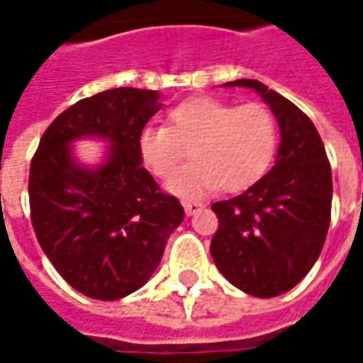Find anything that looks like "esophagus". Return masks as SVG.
Masks as SVG:
<instances>
[{
  "label": "esophagus",
  "mask_w": 363,
  "mask_h": 363,
  "mask_svg": "<svg viewBox=\"0 0 363 363\" xmlns=\"http://www.w3.org/2000/svg\"><path fill=\"white\" fill-rule=\"evenodd\" d=\"M182 206H184V213H186V216H194V213H198L204 208L200 202H184Z\"/></svg>",
  "instance_id": "34e87169"
}]
</instances>
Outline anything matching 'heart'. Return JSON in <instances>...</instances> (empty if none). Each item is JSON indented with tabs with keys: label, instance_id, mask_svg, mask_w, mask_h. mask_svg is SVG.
Segmentation results:
<instances>
[{
	"label": "heart",
	"instance_id": "b5f03b06",
	"mask_svg": "<svg viewBox=\"0 0 363 363\" xmlns=\"http://www.w3.org/2000/svg\"><path fill=\"white\" fill-rule=\"evenodd\" d=\"M276 143V120L262 104L235 106L196 96L177 104L165 128H143L138 150L143 165L167 179L189 147L192 161L167 182V189L181 198H198L218 186L225 192L249 189L268 171Z\"/></svg>",
	"mask_w": 363,
	"mask_h": 363
}]
</instances>
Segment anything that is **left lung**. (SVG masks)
Segmentation results:
<instances>
[{
	"mask_svg": "<svg viewBox=\"0 0 363 363\" xmlns=\"http://www.w3.org/2000/svg\"><path fill=\"white\" fill-rule=\"evenodd\" d=\"M225 87L257 91L280 126L276 163L243 194L212 204L220 228L210 245L216 267L235 288L276 297L296 288L319 259L333 202L327 151L307 114L257 79Z\"/></svg>",
	"mask_w": 363,
	"mask_h": 363,
	"instance_id": "obj_1",
	"label": "left lung"
}]
</instances>
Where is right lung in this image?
<instances>
[{"label":"right lung","mask_w":363,"mask_h":363,"mask_svg":"<svg viewBox=\"0 0 363 363\" xmlns=\"http://www.w3.org/2000/svg\"><path fill=\"white\" fill-rule=\"evenodd\" d=\"M157 91L116 87L60 114L38 143L30 173V220L44 255L83 296L112 301L140 289L184 220L179 200L142 167L138 138L161 108ZM79 139L109 143L99 166L73 153Z\"/></svg>","instance_id":"obj_1"}]
</instances>
